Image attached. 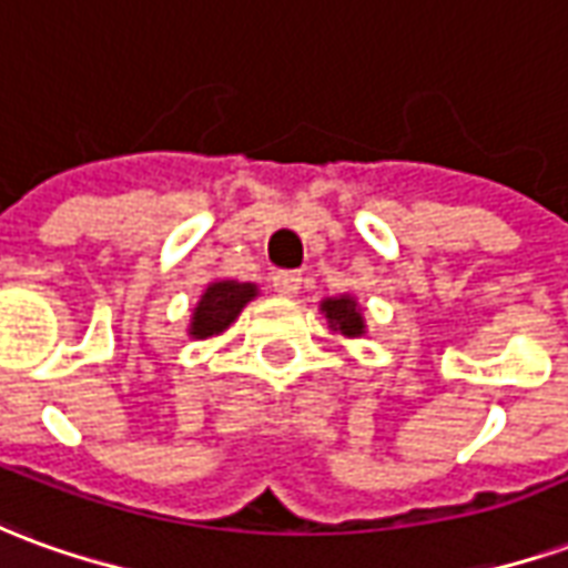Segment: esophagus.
Instances as JSON below:
<instances>
[{"label":"esophagus","mask_w":568,"mask_h":568,"mask_svg":"<svg viewBox=\"0 0 568 568\" xmlns=\"http://www.w3.org/2000/svg\"><path fill=\"white\" fill-rule=\"evenodd\" d=\"M273 288L280 292V295L292 297L297 295V288H301V273L297 271H280L273 276Z\"/></svg>","instance_id":"esophagus-1"}]
</instances>
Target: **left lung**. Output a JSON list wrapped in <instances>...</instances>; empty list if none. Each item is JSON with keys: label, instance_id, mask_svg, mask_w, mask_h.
I'll list each match as a JSON object with an SVG mask.
<instances>
[{"label": "left lung", "instance_id": "8db88e82", "mask_svg": "<svg viewBox=\"0 0 568 568\" xmlns=\"http://www.w3.org/2000/svg\"><path fill=\"white\" fill-rule=\"evenodd\" d=\"M320 311L325 313L332 332H341V335H347V338H359V335L366 332L363 311H359V304H356L351 295L325 297L323 304H320Z\"/></svg>", "mask_w": 568, "mask_h": 568}]
</instances>
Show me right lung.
Here are the masks:
<instances>
[{"label": "right lung", "mask_w": 568, "mask_h": 568, "mask_svg": "<svg viewBox=\"0 0 568 568\" xmlns=\"http://www.w3.org/2000/svg\"><path fill=\"white\" fill-rule=\"evenodd\" d=\"M257 295V285L236 283V280H217L202 292L200 304L193 307L190 320V335L193 338H212L221 335L230 323H236V316L243 307Z\"/></svg>", "instance_id": "add662e5"}]
</instances>
